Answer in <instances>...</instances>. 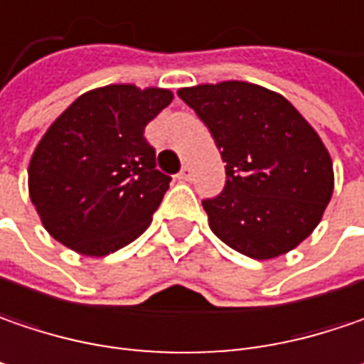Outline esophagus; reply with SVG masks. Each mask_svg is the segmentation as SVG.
I'll list each match as a JSON object with an SVG mask.
<instances>
[{"instance_id": "obj_1", "label": "esophagus", "mask_w": 364, "mask_h": 364, "mask_svg": "<svg viewBox=\"0 0 364 364\" xmlns=\"http://www.w3.org/2000/svg\"><path fill=\"white\" fill-rule=\"evenodd\" d=\"M191 177H193V168L191 166H183L181 173L177 175L179 181H191Z\"/></svg>"}]
</instances>
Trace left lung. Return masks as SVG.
Returning a JSON list of instances; mask_svg holds the SVG:
<instances>
[{
	"instance_id": "1",
	"label": "left lung",
	"mask_w": 364,
	"mask_h": 364,
	"mask_svg": "<svg viewBox=\"0 0 364 364\" xmlns=\"http://www.w3.org/2000/svg\"><path fill=\"white\" fill-rule=\"evenodd\" d=\"M208 125L223 162V193L203 200L212 232L253 259L301 245L333 193V164L317 132L287 98L226 80L177 92Z\"/></svg>"
}]
</instances>
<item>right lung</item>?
Wrapping results in <instances>:
<instances>
[{
	"instance_id": "obj_1",
	"label": "right lung",
	"mask_w": 364,
	"mask_h": 364,
	"mask_svg": "<svg viewBox=\"0 0 364 364\" xmlns=\"http://www.w3.org/2000/svg\"><path fill=\"white\" fill-rule=\"evenodd\" d=\"M171 100L166 88L109 84L49 125L31 156L28 193L55 241L102 257L150 226L171 177L156 168L144 129Z\"/></svg>"
}]
</instances>
